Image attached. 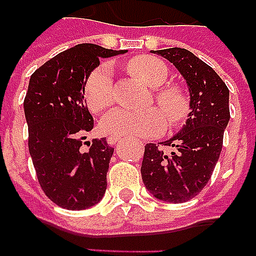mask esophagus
I'll list each match as a JSON object with an SVG mask.
<instances>
[{
    "mask_svg": "<svg viewBox=\"0 0 256 256\" xmlns=\"http://www.w3.org/2000/svg\"><path fill=\"white\" fill-rule=\"evenodd\" d=\"M120 140V136H109V138H108V144H109V146H114V144L118 143Z\"/></svg>",
    "mask_w": 256,
    "mask_h": 256,
    "instance_id": "esophagus-1",
    "label": "esophagus"
}]
</instances>
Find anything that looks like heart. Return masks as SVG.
<instances>
[{
	"instance_id": "obj_1",
	"label": "heart",
	"mask_w": 256,
	"mask_h": 256,
	"mask_svg": "<svg viewBox=\"0 0 256 256\" xmlns=\"http://www.w3.org/2000/svg\"><path fill=\"white\" fill-rule=\"evenodd\" d=\"M126 67L136 80L151 89H156L154 93V101L165 114L158 109H147L144 112L116 109L106 113L100 122V130L105 135L147 138L162 132L164 128V116L170 126H178L185 121L189 114V100L176 86L160 88L168 76L166 64L160 59L150 55H140L130 59ZM84 100L92 112H101L112 105V68L108 64L100 66L89 76L84 84Z\"/></svg>"
}]
</instances>
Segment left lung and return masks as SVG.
I'll return each mask as SVG.
<instances>
[{"label":"left lung","mask_w":256,"mask_h":256,"mask_svg":"<svg viewBox=\"0 0 256 256\" xmlns=\"http://www.w3.org/2000/svg\"><path fill=\"white\" fill-rule=\"evenodd\" d=\"M172 63L186 80L190 112L180 132L159 146L144 147L142 180L154 197L164 202H186L212 176L230 121V90L216 71L185 48L151 51Z\"/></svg>","instance_id":"obj_1"}]
</instances>
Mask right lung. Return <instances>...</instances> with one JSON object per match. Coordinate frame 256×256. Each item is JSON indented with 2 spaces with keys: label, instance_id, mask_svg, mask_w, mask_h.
Segmentation results:
<instances>
[{
  "label": "right lung",
  "instance_id": "1",
  "mask_svg": "<svg viewBox=\"0 0 256 256\" xmlns=\"http://www.w3.org/2000/svg\"><path fill=\"white\" fill-rule=\"evenodd\" d=\"M97 44H76L58 54L30 76L24 100L28 148L42 189L58 206L82 210L102 200L114 148L106 139L82 140L94 120L84 100V84L100 59L126 54Z\"/></svg>",
  "mask_w": 256,
  "mask_h": 256
}]
</instances>
